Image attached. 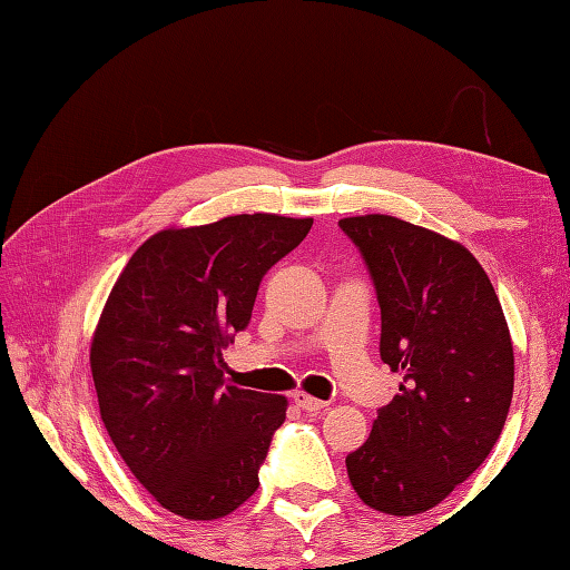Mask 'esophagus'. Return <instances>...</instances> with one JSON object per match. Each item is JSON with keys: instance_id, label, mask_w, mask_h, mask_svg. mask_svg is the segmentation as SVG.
I'll use <instances>...</instances> for the list:
<instances>
[{"instance_id": "obj_1", "label": "esophagus", "mask_w": 570, "mask_h": 570, "mask_svg": "<svg viewBox=\"0 0 570 570\" xmlns=\"http://www.w3.org/2000/svg\"><path fill=\"white\" fill-rule=\"evenodd\" d=\"M294 396V402L304 409V411H311V414H318V411H323L325 406V402H321V399H316V396H311V394H306V392H294L292 394Z\"/></svg>"}]
</instances>
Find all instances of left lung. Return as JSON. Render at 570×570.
Instances as JSON below:
<instances>
[{
	"mask_svg": "<svg viewBox=\"0 0 570 570\" xmlns=\"http://www.w3.org/2000/svg\"><path fill=\"white\" fill-rule=\"evenodd\" d=\"M341 227L377 288L380 355L404 380L345 458L347 478L372 510L421 514L498 443L514 392L512 335L490 276L460 242L380 213Z\"/></svg>",
	"mask_w": 570,
	"mask_h": 570,
	"instance_id": "obj_1",
	"label": "left lung"
}]
</instances>
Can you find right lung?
I'll use <instances>...</instances> for the list:
<instances>
[{"mask_svg":"<svg viewBox=\"0 0 570 570\" xmlns=\"http://www.w3.org/2000/svg\"><path fill=\"white\" fill-rule=\"evenodd\" d=\"M311 225L254 213L166 227L131 254L107 296L90 343L100 416L164 510L210 522L257 492L288 402L227 384L223 350L247 328L262 276Z\"/></svg>","mask_w":570,"mask_h":570,"instance_id":"right-lung-1","label":"right lung"}]
</instances>
